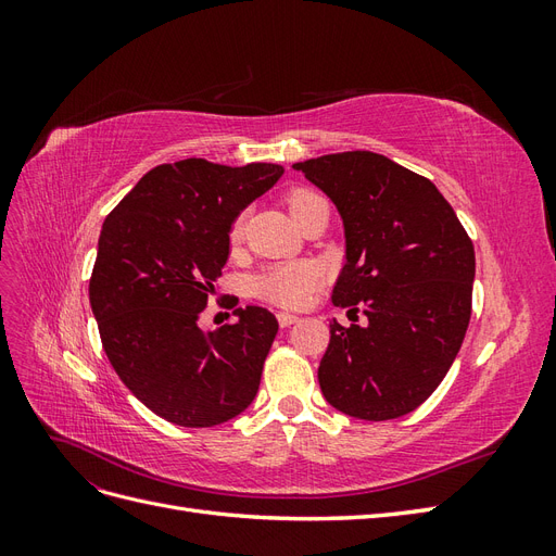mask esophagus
<instances>
[{"label":"esophagus","instance_id":"obj_1","mask_svg":"<svg viewBox=\"0 0 556 556\" xmlns=\"http://www.w3.org/2000/svg\"><path fill=\"white\" fill-rule=\"evenodd\" d=\"M294 323H299V317L296 315H292V313H278V325L280 327H290V325H294Z\"/></svg>","mask_w":556,"mask_h":556}]
</instances>
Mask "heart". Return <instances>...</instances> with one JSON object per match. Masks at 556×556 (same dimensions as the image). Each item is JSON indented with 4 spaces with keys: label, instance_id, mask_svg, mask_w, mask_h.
I'll list each match as a JSON object with an SVG mask.
<instances>
[{
    "label": "heart",
    "instance_id": "obj_1",
    "mask_svg": "<svg viewBox=\"0 0 556 556\" xmlns=\"http://www.w3.org/2000/svg\"><path fill=\"white\" fill-rule=\"evenodd\" d=\"M323 201V197H317L311 190H294L288 197V206L292 217H296L301 211H306L308 206ZM243 233V220H233L231 231H229V241L231 245H237L241 241ZM323 282V268L313 262H282L276 266H268L266 271H262L255 282H252V290L264 301H271L276 306L282 308H299L304 306L311 299V294L319 288Z\"/></svg>",
    "mask_w": 556,
    "mask_h": 556
}]
</instances>
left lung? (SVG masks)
<instances>
[{
    "mask_svg": "<svg viewBox=\"0 0 556 556\" xmlns=\"http://www.w3.org/2000/svg\"><path fill=\"white\" fill-rule=\"evenodd\" d=\"M339 211L345 264L333 306L368 323L333 319L317 368L336 410L382 422L408 415L441 384L470 319L476 250L435 185L390 157L350 150L292 164Z\"/></svg>",
    "mask_w": 556,
    "mask_h": 556,
    "instance_id": "left-lung-1",
    "label": "left lung"
}]
</instances>
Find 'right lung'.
Instances as JSON below:
<instances>
[{
	"label": "right lung",
	"instance_id": "add662e5",
	"mask_svg": "<svg viewBox=\"0 0 556 556\" xmlns=\"http://www.w3.org/2000/svg\"><path fill=\"white\" fill-rule=\"evenodd\" d=\"M282 172L199 157L160 164L104 220L90 278L99 336L127 390L166 422L223 425L260 390L274 313L237 308V323L208 333L197 319L227 264L233 220Z\"/></svg>",
	"mask_w": 556,
	"mask_h": 556
}]
</instances>
